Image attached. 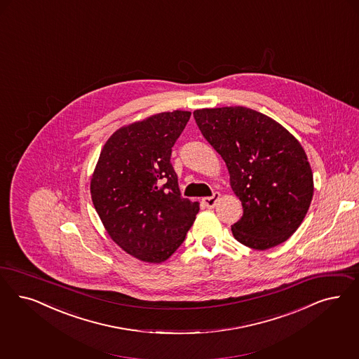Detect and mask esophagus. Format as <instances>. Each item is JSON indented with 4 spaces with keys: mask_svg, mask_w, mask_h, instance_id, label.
<instances>
[{
    "mask_svg": "<svg viewBox=\"0 0 359 359\" xmlns=\"http://www.w3.org/2000/svg\"><path fill=\"white\" fill-rule=\"evenodd\" d=\"M219 198H220V194H219V192H215L210 198H203V203H204V205H205L207 208H213V207L216 205V203H217Z\"/></svg>",
    "mask_w": 359,
    "mask_h": 359,
    "instance_id": "1",
    "label": "esophagus"
}]
</instances>
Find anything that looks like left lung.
I'll use <instances>...</instances> for the list:
<instances>
[{"instance_id": "1", "label": "left lung", "mask_w": 359, "mask_h": 359, "mask_svg": "<svg viewBox=\"0 0 359 359\" xmlns=\"http://www.w3.org/2000/svg\"><path fill=\"white\" fill-rule=\"evenodd\" d=\"M203 136L223 158L243 204L236 240L265 250L286 241L305 219L313 172L294 136L272 118L235 106L194 112Z\"/></svg>"}]
</instances>
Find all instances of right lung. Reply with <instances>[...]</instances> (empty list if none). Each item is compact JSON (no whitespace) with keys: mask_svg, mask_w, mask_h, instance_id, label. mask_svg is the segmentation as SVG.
Listing matches in <instances>:
<instances>
[{"mask_svg":"<svg viewBox=\"0 0 359 359\" xmlns=\"http://www.w3.org/2000/svg\"><path fill=\"white\" fill-rule=\"evenodd\" d=\"M191 112L176 110L124 126L106 142L91 177V198L112 240L137 260L163 262L196 219L182 198L172 147Z\"/></svg>","mask_w":359,"mask_h":359,"instance_id":"1","label":"right lung"}]
</instances>
